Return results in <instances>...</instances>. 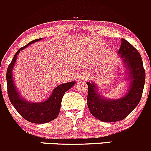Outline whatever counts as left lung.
<instances>
[{
  "instance_id": "8db88e82",
  "label": "left lung",
  "mask_w": 151,
  "mask_h": 151,
  "mask_svg": "<svg viewBox=\"0 0 151 151\" xmlns=\"http://www.w3.org/2000/svg\"><path fill=\"white\" fill-rule=\"evenodd\" d=\"M124 60L130 74V88L128 93L120 99L101 98L93 83L88 86L87 106L91 114L101 121L117 122L125 119L137 107L141 100L145 82V70L138 50L128 41L121 39L118 51Z\"/></svg>"
}]
</instances>
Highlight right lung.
I'll return each mask as SVG.
<instances>
[{"label": "right lung", "mask_w": 151, "mask_h": 151, "mask_svg": "<svg viewBox=\"0 0 151 151\" xmlns=\"http://www.w3.org/2000/svg\"><path fill=\"white\" fill-rule=\"evenodd\" d=\"M41 39H37L19 49L14 56L11 63L8 66L6 71V83H7V93L9 98L17 112L27 121L33 123H46L52 121L57 117L60 111L62 99L65 92L70 89L74 84L75 81L63 83L56 86L51 95L47 100L41 103H30L25 101L19 95L17 89L15 88L13 82L12 69L14 62H16L17 55L23 49L28 47L29 45L40 41Z\"/></svg>", "instance_id": "add662e5"}]
</instances>
